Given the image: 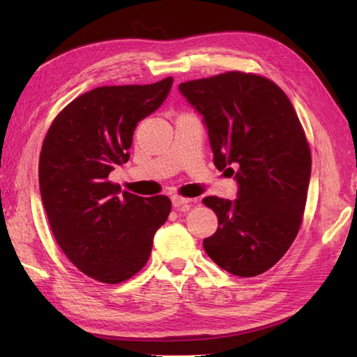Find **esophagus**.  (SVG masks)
I'll return each mask as SVG.
<instances>
[{
	"instance_id": "esophagus-1",
	"label": "esophagus",
	"mask_w": 357,
	"mask_h": 357,
	"mask_svg": "<svg viewBox=\"0 0 357 357\" xmlns=\"http://www.w3.org/2000/svg\"><path fill=\"white\" fill-rule=\"evenodd\" d=\"M190 202H192V199L183 198V196H173V198H172L173 207H174V208H178V210H181V211L188 210V207H190Z\"/></svg>"
}]
</instances>
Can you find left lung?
Instances as JSON below:
<instances>
[{
    "label": "left lung",
    "mask_w": 357,
    "mask_h": 357,
    "mask_svg": "<svg viewBox=\"0 0 357 357\" xmlns=\"http://www.w3.org/2000/svg\"><path fill=\"white\" fill-rule=\"evenodd\" d=\"M179 92L202 116L216 169L238 183L234 201L202 199L218 216L204 250L234 276L261 275L302 222L312 173L304 128L287 95L259 75L227 72L183 82Z\"/></svg>",
    "instance_id": "1"
}]
</instances>
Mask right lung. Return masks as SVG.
<instances>
[{
	"label": "right lung",
	"mask_w": 357,
	"mask_h": 357,
	"mask_svg": "<svg viewBox=\"0 0 357 357\" xmlns=\"http://www.w3.org/2000/svg\"><path fill=\"white\" fill-rule=\"evenodd\" d=\"M173 78L146 86L96 87L58 113L40 155V192L58 245L105 284L136 275L169 218L167 196L141 198L109 181L128 161L133 132L169 96Z\"/></svg>",
	"instance_id": "add662e5"
}]
</instances>
